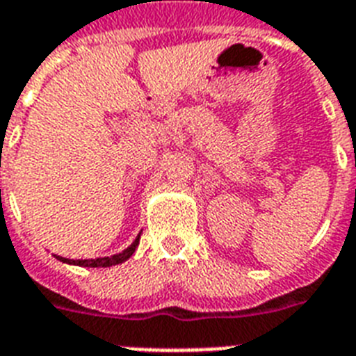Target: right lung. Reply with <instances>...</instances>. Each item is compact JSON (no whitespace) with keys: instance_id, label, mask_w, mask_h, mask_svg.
Returning a JSON list of instances; mask_svg holds the SVG:
<instances>
[{"instance_id":"add662e5","label":"right lung","mask_w":356,"mask_h":356,"mask_svg":"<svg viewBox=\"0 0 356 356\" xmlns=\"http://www.w3.org/2000/svg\"><path fill=\"white\" fill-rule=\"evenodd\" d=\"M137 245H139V238L135 239L134 243L129 245L126 250H122V252H118V254H113V256H106V258H96V260H68V258H63V256H57V260L65 261V264H74V266H83V267H111L128 260L129 256L135 252V249H137Z\"/></svg>"}]
</instances>
